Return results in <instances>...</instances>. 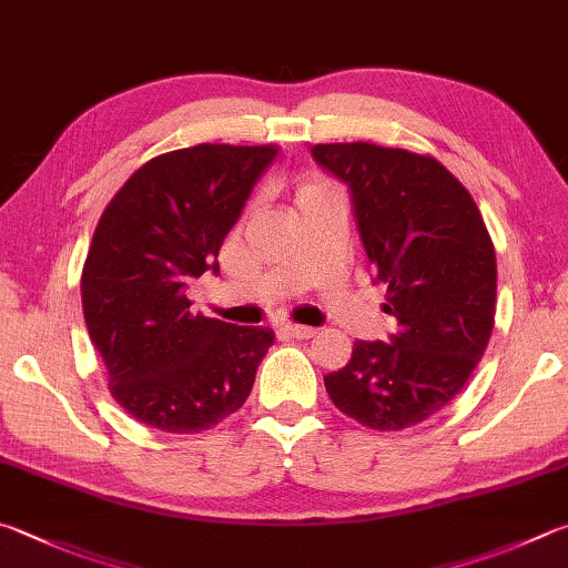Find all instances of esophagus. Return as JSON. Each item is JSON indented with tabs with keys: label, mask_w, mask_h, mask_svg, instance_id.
<instances>
[{
	"label": "esophagus",
	"mask_w": 568,
	"mask_h": 568,
	"mask_svg": "<svg viewBox=\"0 0 568 568\" xmlns=\"http://www.w3.org/2000/svg\"><path fill=\"white\" fill-rule=\"evenodd\" d=\"M287 335H293L297 339H307V337H315L317 335V327H311V325H297V323H287L285 327Z\"/></svg>",
	"instance_id": "1"
}]
</instances>
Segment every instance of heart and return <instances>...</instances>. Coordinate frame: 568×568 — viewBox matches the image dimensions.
Instances as JSON below:
<instances>
[{"mask_svg": "<svg viewBox=\"0 0 568 568\" xmlns=\"http://www.w3.org/2000/svg\"><path fill=\"white\" fill-rule=\"evenodd\" d=\"M327 189H333V185L325 183V181H320V179H305V181L297 183L295 203H301V201H305V199H311V195H315V193H323V191H327Z\"/></svg>", "mask_w": 568, "mask_h": 568, "instance_id": "1", "label": "heart"}]
</instances>
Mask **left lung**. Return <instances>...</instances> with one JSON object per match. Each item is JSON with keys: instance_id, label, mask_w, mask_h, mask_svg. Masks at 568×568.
Masks as SVG:
<instances>
[{"instance_id": "1", "label": "left lung", "mask_w": 568, "mask_h": 568, "mask_svg": "<svg viewBox=\"0 0 568 568\" xmlns=\"http://www.w3.org/2000/svg\"><path fill=\"white\" fill-rule=\"evenodd\" d=\"M313 159L349 185L389 343L357 339L349 363L325 375L333 405L359 425L397 432L437 415L487 349L497 255L477 203L437 159L377 143H317Z\"/></svg>"}]
</instances>
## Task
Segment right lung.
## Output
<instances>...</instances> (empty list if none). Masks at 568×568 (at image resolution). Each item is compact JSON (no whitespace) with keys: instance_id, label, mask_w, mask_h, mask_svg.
Instances as JSON below:
<instances>
[{"instance_id":"add662e5","label":"right lung","mask_w":568,"mask_h":568,"mask_svg":"<svg viewBox=\"0 0 568 568\" xmlns=\"http://www.w3.org/2000/svg\"><path fill=\"white\" fill-rule=\"evenodd\" d=\"M275 153L231 143L161 153L101 213L81 305L113 399L143 425L203 432L251 395L275 333L191 313L185 285L219 273L223 239Z\"/></svg>"}]
</instances>
